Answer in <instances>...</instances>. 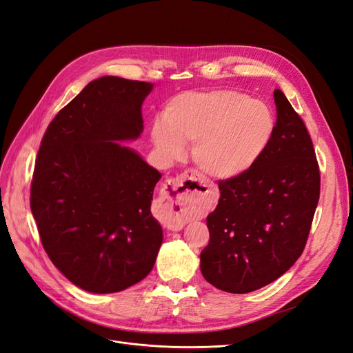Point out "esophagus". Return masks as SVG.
<instances>
[{
    "mask_svg": "<svg viewBox=\"0 0 353 353\" xmlns=\"http://www.w3.org/2000/svg\"><path fill=\"white\" fill-rule=\"evenodd\" d=\"M187 179L197 181V174L194 170H187V172L178 175L176 178L169 179L163 185L165 208L168 212V228L172 231H178L185 225V212L194 206L196 194L199 193L197 190H184V183ZM199 185L205 184H201L199 181Z\"/></svg>",
    "mask_w": 353,
    "mask_h": 353,
    "instance_id": "1",
    "label": "esophagus"
}]
</instances>
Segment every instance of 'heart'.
<instances>
[{
	"mask_svg": "<svg viewBox=\"0 0 353 353\" xmlns=\"http://www.w3.org/2000/svg\"><path fill=\"white\" fill-rule=\"evenodd\" d=\"M275 134V117L265 103L234 90L191 91L170 100L165 122L156 121L150 135L157 153L176 160L184 144L203 174L237 178L259 162Z\"/></svg>",
	"mask_w": 353,
	"mask_h": 353,
	"instance_id": "b5f03b06",
	"label": "heart"
}]
</instances>
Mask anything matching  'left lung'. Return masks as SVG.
I'll list each match as a JSON object with an SVG mask.
<instances>
[{
  "label": "left lung",
  "instance_id": "obj_1",
  "mask_svg": "<svg viewBox=\"0 0 353 353\" xmlns=\"http://www.w3.org/2000/svg\"><path fill=\"white\" fill-rule=\"evenodd\" d=\"M272 141L249 172L219 181L200 253L205 280L228 293L275 281L302 254L319 200V168L306 126L281 90L274 91Z\"/></svg>",
  "mask_w": 353,
  "mask_h": 353
}]
</instances>
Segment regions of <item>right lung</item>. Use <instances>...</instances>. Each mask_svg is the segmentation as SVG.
Instances as JSON below:
<instances>
[{
    "mask_svg": "<svg viewBox=\"0 0 353 353\" xmlns=\"http://www.w3.org/2000/svg\"><path fill=\"white\" fill-rule=\"evenodd\" d=\"M153 83L91 81L48 125L30 185L42 245L66 279L116 293L153 270L163 231L152 215L162 174L121 143L141 135Z\"/></svg>",
    "mask_w": 353,
    "mask_h": 353,
    "instance_id": "1",
    "label": "right lung"
}]
</instances>
